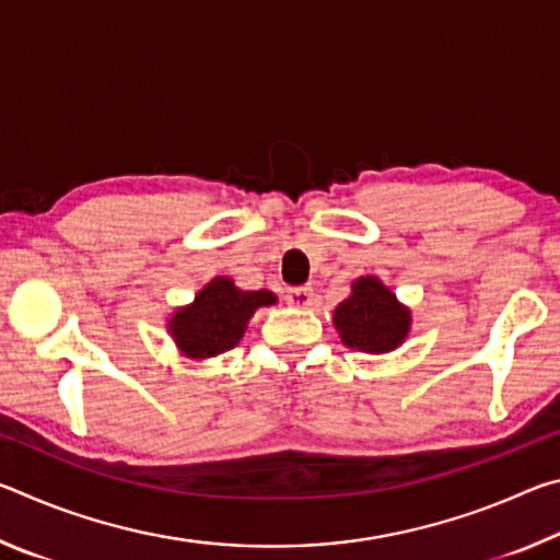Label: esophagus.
I'll return each instance as SVG.
<instances>
[{
  "label": "esophagus",
  "mask_w": 560,
  "mask_h": 560,
  "mask_svg": "<svg viewBox=\"0 0 560 560\" xmlns=\"http://www.w3.org/2000/svg\"><path fill=\"white\" fill-rule=\"evenodd\" d=\"M287 301L291 306H299V308H308L311 303H314V289L311 287H293L287 291Z\"/></svg>",
  "instance_id": "obj_1"
}]
</instances>
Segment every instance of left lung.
Listing matches in <instances>:
<instances>
[{
    "label": "left lung",
    "instance_id": "8db88e82",
    "mask_svg": "<svg viewBox=\"0 0 560 560\" xmlns=\"http://www.w3.org/2000/svg\"><path fill=\"white\" fill-rule=\"evenodd\" d=\"M350 289V296L334 311L340 340L363 353H390L410 334V308L377 277H360Z\"/></svg>",
    "mask_w": 560,
    "mask_h": 560
}]
</instances>
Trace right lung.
Segmentation results:
<instances>
[{"instance_id": "right-lung-1", "label": "right lung", "mask_w": 560, "mask_h": 560, "mask_svg": "<svg viewBox=\"0 0 560 560\" xmlns=\"http://www.w3.org/2000/svg\"><path fill=\"white\" fill-rule=\"evenodd\" d=\"M271 303H277L271 291H242L232 279L217 277L189 306L175 311L167 330L187 358H214L240 343L254 311Z\"/></svg>"}]
</instances>
